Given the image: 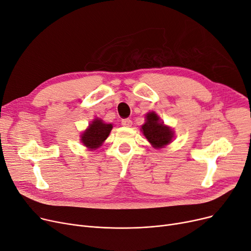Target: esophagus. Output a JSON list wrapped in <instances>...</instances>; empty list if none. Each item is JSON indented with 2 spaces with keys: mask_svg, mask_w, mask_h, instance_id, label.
Segmentation results:
<instances>
[{
  "mask_svg": "<svg viewBox=\"0 0 251 251\" xmlns=\"http://www.w3.org/2000/svg\"><path fill=\"white\" fill-rule=\"evenodd\" d=\"M132 121H130L129 118H124V119H122V125L124 126H126V127H128V126H132Z\"/></svg>",
  "mask_w": 251,
  "mask_h": 251,
  "instance_id": "esophagus-1",
  "label": "esophagus"
}]
</instances>
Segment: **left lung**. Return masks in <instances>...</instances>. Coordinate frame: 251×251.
<instances>
[{"label":"left lung","mask_w":251,"mask_h":251,"mask_svg":"<svg viewBox=\"0 0 251 251\" xmlns=\"http://www.w3.org/2000/svg\"><path fill=\"white\" fill-rule=\"evenodd\" d=\"M142 132L154 148H162L168 145L174 136L173 130L159 121L155 112L147 113L146 123L142 126Z\"/></svg>","instance_id":"left-lung-1"}]
</instances>
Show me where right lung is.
Listing matches in <instances>:
<instances>
[{"label":"right lung","mask_w":251,"mask_h":251,"mask_svg":"<svg viewBox=\"0 0 251 251\" xmlns=\"http://www.w3.org/2000/svg\"><path fill=\"white\" fill-rule=\"evenodd\" d=\"M112 129L111 124H104L101 119H94V122L89 126L86 132L81 136L83 145L91 149H96L101 146L104 140L109 136Z\"/></svg>","instance_id":"1"}]
</instances>
